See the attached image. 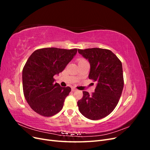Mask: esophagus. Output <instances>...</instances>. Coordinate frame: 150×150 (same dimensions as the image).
Returning a JSON list of instances; mask_svg holds the SVG:
<instances>
[{
	"instance_id": "1",
	"label": "esophagus",
	"mask_w": 150,
	"mask_h": 150,
	"mask_svg": "<svg viewBox=\"0 0 150 150\" xmlns=\"http://www.w3.org/2000/svg\"><path fill=\"white\" fill-rule=\"evenodd\" d=\"M77 89H75L74 88H72V89H71V91H76Z\"/></svg>"
}]
</instances>
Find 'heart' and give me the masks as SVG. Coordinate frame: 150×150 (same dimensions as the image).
Segmentation results:
<instances>
[{
  "instance_id": "heart-1",
  "label": "heart",
  "mask_w": 150,
  "mask_h": 150,
  "mask_svg": "<svg viewBox=\"0 0 150 150\" xmlns=\"http://www.w3.org/2000/svg\"><path fill=\"white\" fill-rule=\"evenodd\" d=\"M85 61V60H84V59H79V62H80V61Z\"/></svg>"
}]
</instances>
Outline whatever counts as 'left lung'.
Segmentation results:
<instances>
[{"instance_id": "8db88e82", "label": "left lung", "mask_w": 150, "mask_h": 150, "mask_svg": "<svg viewBox=\"0 0 150 150\" xmlns=\"http://www.w3.org/2000/svg\"><path fill=\"white\" fill-rule=\"evenodd\" d=\"M78 52L89 62V78L97 82L91 96L83 91V97L78 102L79 110L89 120L103 118L114 110L123 89L122 63L108 49H78Z\"/></svg>"}]
</instances>
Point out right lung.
Wrapping results in <instances>:
<instances>
[{
	"label": "right lung",
	"mask_w": 150,
	"mask_h": 150,
	"mask_svg": "<svg viewBox=\"0 0 150 150\" xmlns=\"http://www.w3.org/2000/svg\"><path fill=\"white\" fill-rule=\"evenodd\" d=\"M77 53V49L56 47L36 50L22 70V86L29 105L38 114L52 116L59 112L70 87H61L53 77L64 69Z\"/></svg>",
	"instance_id": "1"
}]
</instances>
